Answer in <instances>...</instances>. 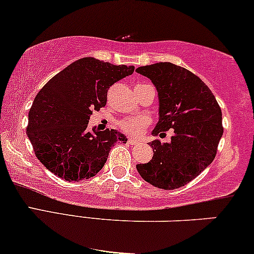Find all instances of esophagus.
I'll return each instance as SVG.
<instances>
[{
  "mask_svg": "<svg viewBox=\"0 0 254 254\" xmlns=\"http://www.w3.org/2000/svg\"><path fill=\"white\" fill-rule=\"evenodd\" d=\"M128 143L129 144H136V143H139V140H134V139H128V141H127Z\"/></svg>",
  "mask_w": 254,
  "mask_h": 254,
  "instance_id": "esophagus-1",
  "label": "esophagus"
}]
</instances>
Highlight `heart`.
I'll return each instance as SVG.
<instances>
[{
  "label": "heart",
  "instance_id": "obj_1",
  "mask_svg": "<svg viewBox=\"0 0 254 254\" xmlns=\"http://www.w3.org/2000/svg\"><path fill=\"white\" fill-rule=\"evenodd\" d=\"M150 124L149 118L147 117H137V118H128L120 123V128L125 133L133 135V136H139L143 133L144 128Z\"/></svg>",
  "mask_w": 254,
  "mask_h": 254
}]
</instances>
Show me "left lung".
<instances>
[{"instance_id": "8db88e82", "label": "left lung", "mask_w": 254, "mask_h": 254, "mask_svg": "<svg viewBox=\"0 0 254 254\" xmlns=\"http://www.w3.org/2000/svg\"><path fill=\"white\" fill-rule=\"evenodd\" d=\"M149 78L159 97V123L153 135L173 129L170 142L153 141L154 155L136 164L151 186L173 190L186 186L211 164L223 135L222 111L215 95L200 79L173 63L136 68Z\"/></svg>"}]
</instances>
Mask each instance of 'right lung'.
Masks as SVG:
<instances>
[{
	"mask_svg": "<svg viewBox=\"0 0 254 254\" xmlns=\"http://www.w3.org/2000/svg\"><path fill=\"white\" fill-rule=\"evenodd\" d=\"M134 66L93 57L78 59L51 78L29 111L26 134L37 159L56 176L72 182L103 169L115 142L127 137L115 129H87L92 111L104 107L107 91Z\"/></svg>",
	"mask_w": 254,
	"mask_h": 254,
	"instance_id": "1",
	"label": "right lung"
}]
</instances>
